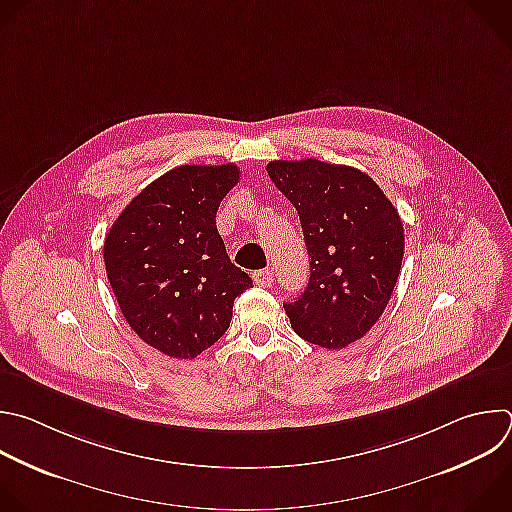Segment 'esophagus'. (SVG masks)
<instances>
[{
  "mask_svg": "<svg viewBox=\"0 0 512 512\" xmlns=\"http://www.w3.org/2000/svg\"><path fill=\"white\" fill-rule=\"evenodd\" d=\"M253 281L257 283V285H261V287H269L271 283H273V269H259V271H255L253 273Z\"/></svg>",
  "mask_w": 512,
  "mask_h": 512,
  "instance_id": "34e87169",
  "label": "esophagus"
}]
</instances>
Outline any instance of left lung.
<instances>
[{
  "label": "left lung",
  "mask_w": 512,
  "mask_h": 512,
  "mask_svg": "<svg viewBox=\"0 0 512 512\" xmlns=\"http://www.w3.org/2000/svg\"><path fill=\"white\" fill-rule=\"evenodd\" d=\"M267 173L295 207L309 255V283L285 313L293 331L342 350L372 329L396 287L404 225L362 170L317 158L271 160Z\"/></svg>",
  "instance_id": "8db88e82"
}]
</instances>
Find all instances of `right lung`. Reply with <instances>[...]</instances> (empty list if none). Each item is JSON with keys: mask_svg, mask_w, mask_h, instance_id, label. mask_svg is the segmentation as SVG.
I'll return each mask as SVG.
<instances>
[{"mask_svg": "<svg viewBox=\"0 0 512 512\" xmlns=\"http://www.w3.org/2000/svg\"><path fill=\"white\" fill-rule=\"evenodd\" d=\"M239 183L235 164H183L142 189L110 227L104 265L136 335L177 360L221 339L233 303L253 285L231 263L217 211Z\"/></svg>", "mask_w": 512, "mask_h": 512, "instance_id": "1", "label": "right lung"}]
</instances>
